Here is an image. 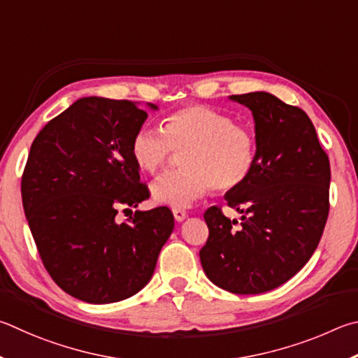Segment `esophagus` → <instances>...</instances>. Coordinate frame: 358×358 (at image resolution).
<instances>
[{"label": "esophagus", "instance_id": "esophagus-1", "mask_svg": "<svg viewBox=\"0 0 358 358\" xmlns=\"http://www.w3.org/2000/svg\"><path fill=\"white\" fill-rule=\"evenodd\" d=\"M173 214H174V217L178 218V220H180V218H184L185 217V212L180 209V208H174L173 209Z\"/></svg>", "mask_w": 358, "mask_h": 358}]
</instances>
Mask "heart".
Segmentation results:
<instances>
[{"label":"heart","instance_id":"heart-1","mask_svg":"<svg viewBox=\"0 0 358 358\" xmlns=\"http://www.w3.org/2000/svg\"><path fill=\"white\" fill-rule=\"evenodd\" d=\"M241 157V149L239 146H234V144H231L227 149L223 150V155H222V163L224 165L227 169H231L234 166V163L239 160ZM159 196L165 199V201H176V203H182L187 204L193 198L195 193L190 192V190H180V189H174V187L169 184V182H163L160 184L159 190Z\"/></svg>","mask_w":358,"mask_h":358}]
</instances>
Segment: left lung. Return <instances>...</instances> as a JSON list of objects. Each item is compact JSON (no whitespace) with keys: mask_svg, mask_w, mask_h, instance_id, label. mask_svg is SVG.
Returning a JSON list of instances; mask_svg holds the SVG:
<instances>
[{"mask_svg":"<svg viewBox=\"0 0 358 358\" xmlns=\"http://www.w3.org/2000/svg\"><path fill=\"white\" fill-rule=\"evenodd\" d=\"M146 119L136 102L83 97L31 144L22 176L31 234L55 283L87 303L140 292L174 229L165 208L116 218V203L138 208L149 198L134 152Z\"/></svg>","mask_w":358,"mask_h":358,"instance_id":"8db88e82","label":"left lung"}]
</instances>
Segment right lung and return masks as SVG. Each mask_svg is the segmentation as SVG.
Here are the masks:
<instances>
[{"instance_id": "add662e5", "label": "right lung", "mask_w": 358, "mask_h": 358, "mask_svg": "<svg viewBox=\"0 0 358 358\" xmlns=\"http://www.w3.org/2000/svg\"><path fill=\"white\" fill-rule=\"evenodd\" d=\"M252 111L256 150L248 171L204 214L209 239L199 252L212 283L261 294L291 280L315 253L329 215L330 163L303 110L268 92L231 96Z\"/></svg>"}]
</instances>
